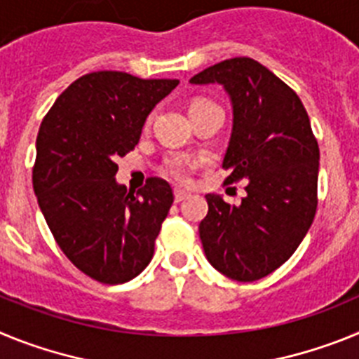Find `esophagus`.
Listing matches in <instances>:
<instances>
[{
	"mask_svg": "<svg viewBox=\"0 0 359 359\" xmlns=\"http://www.w3.org/2000/svg\"><path fill=\"white\" fill-rule=\"evenodd\" d=\"M187 196H189V194H187L185 190H182V189H176V190H174V199H176V203L183 201V199H185Z\"/></svg>",
	"mask_w": 359,
	"mask_h": 359,
	"instance_id": "obj_1",
	"label": "esophagus"
}]
</instances>
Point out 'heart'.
<instances>
[{
	"mask_svg": "<svg viewBox=\"0 0 359 359\" xmlns=\"http://www.w3.org/2000/svg\"><path fill=\"white\" fill-rule=\"evenodd\" d=\"M196 104H207V100H198V102H194L192 106H196ZM167 174H169L170 177H174L176 182L185 183L187 180H189V165L183 160H172L167 165Z\"/></svg>",
	"mask_w": 359,
	"mask_h": 359,
	"instance_id": "1",
	"label": "heart"
}]
</instances>
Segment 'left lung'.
Here are the masks:
<instances>
[{
	"label": "left lung",
	"instance_id": "obj_1",
	"mask_svg": "<svg viewBox=\"0 0 359 359\" xmlns=\"http://www.w3.org/2000/svg\"><path fill=\"white\" fill-rule=\"evenodd\" d=\"M190 84H221L231 102L226 183L246 180L241 205L207 194L199 237L208 262L239 282L266 277L294 253L316 212L320 151L298 95L250 57L203 69Z\"/></svg>",
	"mask_w": 359,
	"mask_h": 359
}]
</instances>
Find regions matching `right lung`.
I'll return each mask as SVG.
<instances>
[{
  "label": "right lung",
  "instance_id": "1",
  "mask_svg": "<svg viewBox=\"0 0 359 359\" xmlns=\"http://www.w3.org/2000/svg\"><path fill=\"white\" fill-rule=\"evenodd\" d=\"M177 84L88 73L59 95L41 123L32 172L39 208L65 255L102 284H123L147 268L174 201L160 177L133 194L116 182L115 161L136 147L149 113Z\"/></svg>",
  "mask_w": 359,
  "mask_h": 359
}]
</instances>
